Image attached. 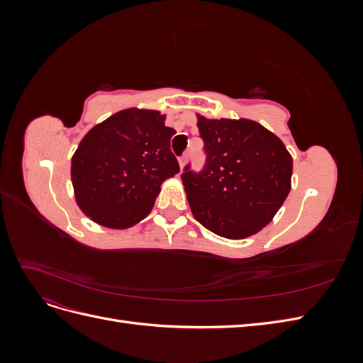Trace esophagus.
Listing matches in <instances>:
<instances>
[{"mask_svg":"<svg viewBox=\"0 0 363 363\" xmlns=\"http://www.w3.org/2000/svg\"><path fill=\"white\" fill-rule=\"evenodd\" d=\"M186 160H188V155H184V156L179 157V163H180V168H183V167H184V163H186Z\"/></svg>","mask_w":363,"mask_h":363,"instance_id":"esophagus-1","label":"esophagus"}]
</instances>
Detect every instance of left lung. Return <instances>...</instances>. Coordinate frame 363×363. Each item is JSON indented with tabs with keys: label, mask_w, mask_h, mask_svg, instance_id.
<instances>
[{
	"label": "left lung",
	"mask_w": 363,
	"mask_h": 363,
	"mask_svg": "<svg viewBox=\"0 0 363 363\" xmlns=\"http://www.w3.org/2000/svg\"><path fill=\"white\" fill-rule=\"evenodd\" d=\"M206 164L182 180L196 221L215 235L244 239L265 227L291 191L292 157L283 142L250 119L199 115Z\"/></svg>",
	"instance_id": "left-lung-1"
}]
</instances>
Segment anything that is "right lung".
Segmentation results:
<instances>
[{"instance_id":"right-lung-1","label":"right lung","mask_w":363,"mask_h":363,"mask_svg":"<svg viewBox=\"0 0 363 363\" xmlns=\"http://www.w3.org/2000/svg\"><path fill=\"white\" fill-rule=\"evenodd\" d=\"M175 130L157 111L125 108L89 130L71 162L77 204L108 228H128L155 206L160 184L180 171Z\"/></svg>"}]
</instances>
